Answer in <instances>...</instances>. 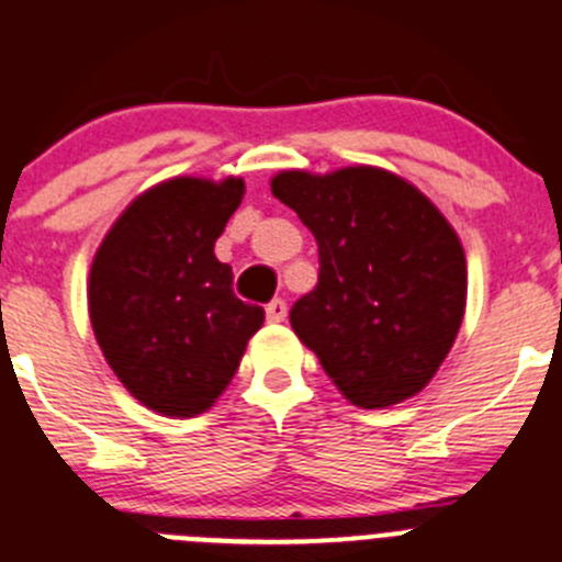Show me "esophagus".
Returning <instances> with one entry per match:
<instances>
[{
    "instance_id": "34e87169",
    "label": "esophagus",
    "mask_w": 562,
    "mask_h": 562,
    "mask_svg": "<svg viewBox=\"0 0 562 562\" xmlns=\"http://www.w3.org/2000/svg\"><path fill=\"white\" fill-rule=\"evenodd\" d=\"M285 316H288V305L282 302V299H274V302H269V305H266V318H269L271 324L285 322Z\"/></svg>"
}]
</instances>
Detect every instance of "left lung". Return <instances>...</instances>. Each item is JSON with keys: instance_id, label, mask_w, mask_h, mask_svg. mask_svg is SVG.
<instances>
[{"instance_id": "left-lung-1", "label": "left lung", "mask_w": 562, "mask_h": 562, "mask_svg": "<svg viewBox=\"0 0 562 562\" xmlns=\"http://www.w3.org/2000/svg\"><path fill=\"white\" fill-rule=\"evenodd\" d=\"M271 193L318 244V285L291 327L352 405L411 400L447 360L465 313V251L438 207L393 171L291 169Z\"/></svg>"}]
</instances>
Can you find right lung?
I'll use <instances>...</instances> for the list:
<instances>
[{"label":"right lung","instance_id":"right-lung-1","mask_svg":"<svg viewBox=\"0 0 562 562\" xmlns=\"http://www.w3.org/2000/svg\"><path fill=\"white\" fill-rule=\"evenodd\" d=\"M244 180L171 177L138 193L99 244L88 316L104 360L149 411L193 418L238 371L263 307L233 293L213 251L244 199Z\"/></svg>","mask_w":562,"mask_h":562}]
</instances>
